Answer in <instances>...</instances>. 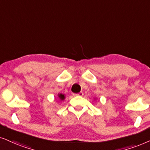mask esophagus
<instances>
[{
    "instance_id": "34e87169",
    "label": "esophagus",
    "mask_w": 150,
    "mask_h": 150,
    "mask_svg": "<svg viewBox=\"0 0 150 150\" xmlns=\"http://www.w3.org/2000/svg\"><path fill=\"white\" fill-rule=\"evenodd\" d=\"M83 95H84V93H83L82 92H79V93H78L75 94V96H79V97H81V96H83Z\"/></svg>"
}]
</instances>
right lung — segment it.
I'll return each instance as SVG.
<instances>
[{
    "mask_svg": "<svg viewBox=\"0 0 150 150\" xmlns=\"http://www.w3.org/2000/svg\"><path fill=\"white\" fill-rule=\"evenodd\" d=\"M59 98H60V100H64V95H63V94H60L59 96Z\"/></svg>",
    "mask_w": 150,
    "mask_h": 150,
    "instance_id": "add662e5",
    "label": "right lung"
}]
</instances>
